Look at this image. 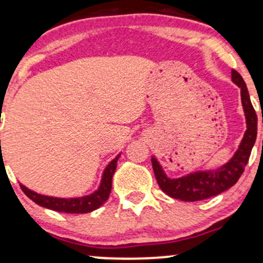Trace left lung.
Segmentation results:
<instances>
[{
  "mask_svg": "<svg viewBox=\"0 0 263 263\" xmlns=\"http://www.w3.org/2000/svg\"><path fill=\"white\" fill-rule=\"evenodd\" d=\"M231 80L241 90V102L246 119V131L242 141L230 161L216 170L195 171L180 178H170L163 171L158 159L152 157V167L159 188L171 198L183 201H197L215 197L236 184L245 171L257 136V115L250 100L249 91L242 77L231 70Z\"/></svg>",
  "mask_w": 263,
  "mask_h": 263,
  "instance_id": "1",
  "label": "left lung"
}]
</instances>
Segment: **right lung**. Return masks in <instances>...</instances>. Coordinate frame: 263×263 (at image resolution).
<instances>
[{
	"label": "right lung",
	"mask_w": 263,
	"mask_h": 263,
	"mask_svg": "<svg viewBox=\"0 0 263 263\" xmlns=\"http://www.w3.org/2000/svg\"><path fill=\"white\" fill-rule=\"evenodd\" d=\"M120 156L117 155L115 158L106 165L102 173L101 182L99 188L95 192L89 195H84V197L78 198H57V197H48V195L38 194V193L33 192L28 189L23 184H20L25 194L31 200L34 201L35 204L41 205V206L47 208V209L59 211V213L66 214H86L90 211L96 210L100 208L102 204L108 199V195L111 193V186H112V177L115 171H116L117 161H119Z\"/></svg>",
	"instance_id": "add662e5"
}]
</instances>
